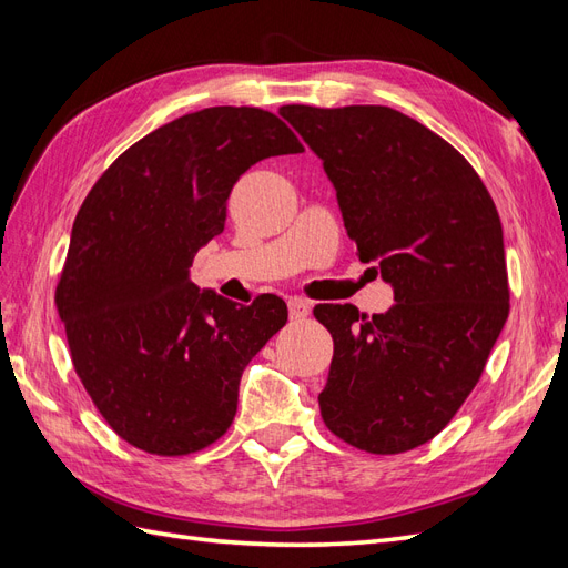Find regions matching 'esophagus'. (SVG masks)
<instances>
[{
    "instance_id": "esophagus-1",
    "label": "esophagus",
    "mask_w": 568,
    "mask_h": 568,
    "mask_svg": "<svg viewBox=\"0 0 568 568\" xmlns=\"http://www.w3.org/2000/svg\"><path fill=\"white\" fill-rule=\"evenodd\" d=\"M288 315L291 320H305L311 315V303L305 298H288Z\"/></svg>"
}]
</instances>
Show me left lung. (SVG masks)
<instances>
[{
	"instance_id": "1",
	"label": "left lung",
	"mask_w": 568,
	"mask_h": 568,
	"mask_svg": "<svg viewBox=\"0 0 568 568\" xmlns=\"http://www.w3.org/2000/svg\"><path fill=\"white\" fill-rule=\"evenodd\" d=\"M336 189L363 263L393 286L382 315L324 303L334 338L320 393L326 428L374 455L443 432L476 386L509 315L503 225L457 149L388 106H282Z\"/></svg>"
}]
</instances>
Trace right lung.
Returning <instances> with one entry per match:
<instances>
[{
	"instance_id": "obj_1",
	"label": "right lung",
	"mask_w": 568,
	"mask_h": 568,
	"mask_svg": "<svg viewBox=\"0 0 568 568\" xmlns=\"http://www.w3.org/2000/svg\"><path fill=\"white\" fill-rule=\"evenodd\" d=\"M301 151L270 111L203 109L120 153L82 201L57 307L84 390L134 448L189 455L230 428L242 374L288 311L272 294L239 305L201 291L189 267L225 230L236 180Z\"/></svg>"
}]
</instances>
